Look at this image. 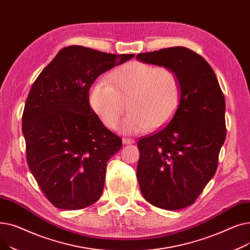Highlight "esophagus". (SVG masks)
<instances>
[{
  "label": "esophagus",
  "mask_w": 250,
  "mask_h": 250,
  "mask_svg": "<svg viewBox=\"0 0 250 250\" xmlns=\"http://www.w3.org/2000/svg\"><path fill=\"white\" fill-rule=\"evenodd\" d=\"M123 143L125 144V145H132V144L135 143V141L133 139H128V138H124L123 139Z\"/></svg>",
  "instance_id": "1"
}]
</instances>
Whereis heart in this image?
<instances>
[{"label":"heart","mask_w":250,"mask_h":250,"mask_svg":"<svg viewBox=\"0 0 250 250\" xmlns=\"http://www.w3.org/2000/svg\"><path fill=\"white\" fill-rule=\"evenodd\" d=\"M180 100L181 82L174 70L141 62L121 65L89 92L91 108L109 128L118 125L126 101L130 112L121 125L125 134L161 127L176 112Z\"/></svg>","instance_id":"obj_1"}]
</instances>
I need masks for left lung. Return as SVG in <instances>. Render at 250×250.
<instances>
[{
  "label": "left lung",
  "instance_id": "left-lung-1",
  "mask_svg": "<svg viewBox=\"0 0 250 250\" xmlns=\"http://www.w3.org/2000/svg\"><path fill=\"white\" fill-rule=\"evenodd\" d=\"M179 76L180 104L164 127L138 141L137 178L151 205L179 209L192 205L218 168L226 138L225 98L211 65L183 46L139 54Z\"/></svg>",
  "mask_w": 250,
  "mask_h": 250
}]
</instances>
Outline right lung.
<instances>
[{
  "label": "right lung",
  "instance_id": "1",
  "mask_svg": "<svg viewBox=\"0 0 250 250\" xmlns=\"http://www.w3.org/2000/svg\"><path fill=\"white\" fill-rule=\"evenodd\" d=\"M134 57L70 45L34 81L22 115L26 161L56 208L80 209L100 199L107 161L123 141L90 107L89 90L98 76Z\"/></svg>",
  "mask_w": 250,
  "mask_h": 250
}]
</instances>
